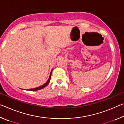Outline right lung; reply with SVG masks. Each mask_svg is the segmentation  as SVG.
I'll list each match as a JSON object with an SVG mask.
<instances>
[{
  "label": "right lung",
  "instance_id": "right-lung-1",
  "mask_svg": "<svg viewBox=\"0 0 124 124\" xmlns=\"http://www.w3.org/2000/svg\"><path fill=\"white\" fill-rule=\"evenodd\" d=\"M52 72V70L51 71V73H50V76H49V79H48L47 81L43 85H41V86H39V87H36V88H34V89H28L27 90H29V91H37V90L42 89H43V88H44L46 86H47L48 84H49V83H50V79H51V77Z\"/></svg>",
  "mask_w": 124,
  "mask_h": 124
}]
</instances>
